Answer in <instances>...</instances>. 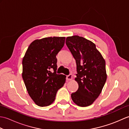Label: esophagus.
<instances>
[{
    "mask_svg": "<svg viewBox=\"0 0 129 129\" xmlns=\"http://www.w3.org/2000/svg\"><path fill=\"white\" fill-rule=\"evenodd\" d=\"M73 79V75L72 74H69L67 76V80H72Z\"/></svg>",
    "mask_w": 129,
    "mask_h": 129,
    "instance_id": "34e87169",
    "label": "esophagus"
}]
</instances>
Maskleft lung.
Masks as SVG:
<instances>
[{"label":"left lung","instance_id":"8db88e82","mask_svg":"<svg viewBox=\"0 0 129 129\" xmlns=\"http://www.w3.org/2000/svg\"><path fill=\"white\" fill-rule=\"evenodd\" d=\"M66 44L76 64V78L79 85L71 95L74 103L81 107L94 102L102 91L107 75L105 61L94 43L78 35L67 37Z\"/></svg>","mask_w":129,"mask_h":129}]
</instances>
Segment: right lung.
<instances>
[{
	"label": "right lung",
	"mask_w": 129,
	"mask_h": 129,
	"mask_svg": "<svg viewBox=\"0 0 129 129\" xmlns=\"http://www.w3.org/2000/svg\"><path fill=\"white\" fill-rule=\"evenodd\" d=\"M65 37H49L33 42L22 61V77L29 95L37 105L54 102L66 76L57 74L56 55L64 45ZM53 70V72L51 70Z\"/></svg>",
	"instance_id": "right-lung-1"
}]
</instances>
